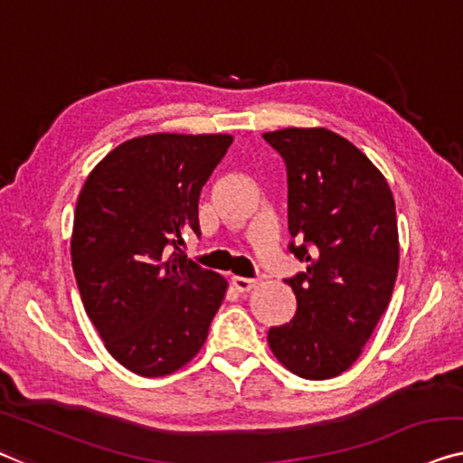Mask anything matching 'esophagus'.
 Listing matches in <instances>:
<instances>
[{"label": "esophagus", "mask_w": 463, "mask_h": 463, "mask_svg": "<svg viewBox=\"0 0 463 463\" xmlns=\"http://www.w3.org/2000/svg\"><path fill=\"white\" fill-rule=\"evenodd\" d=\"M231 282H232V287L241 293H250V291H253L255 287H258V280L245 279V276H232Z\"/></svg>", "instance_id": "34e87169"}]
</instances>
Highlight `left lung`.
<instances>
[{
  "label": "left lung",
  "mask_w": 463,
  "mask_h": 463,
  "mask_svg": "<svg viewBox=\"0 0 463 463\" xmlns=\"http://www.w3.org/2000/svg\"><path fill=\"white\" fill-rule=\"evenodd\" d=\"M264 139L288 176L291 250L306 272L287 280L298 298L291 322L268 330L287 370L326 381L362 355L389 306L399 270L395 199L383 172L328 128H280Z\"/></svg>",
  "instance_id": "1"
}]
</instances>
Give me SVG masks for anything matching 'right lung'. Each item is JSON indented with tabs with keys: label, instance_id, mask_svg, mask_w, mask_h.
I'll list each match as a JSON object with an SVG mask.
<instances>
[{
	"label": "right lung",
	"instance_id": "obj_1",
	"mask_svg": "<svg viewBox=\"0 0 463 463\" xmlns=\"http://www.w3.org/2000/svg\"><path fill=\"white\" fill-rule=\"evenodd\" d=\"M232 135L154 133L114 147L89 172L74 210L72 270L82 306L116 362L168 376L199 354L229 288L187 260L199 193ZM175 251H171V247Z\"/></svg>",
	"mask_w": 463,
	"mask_h": 463
}]
</instances>
